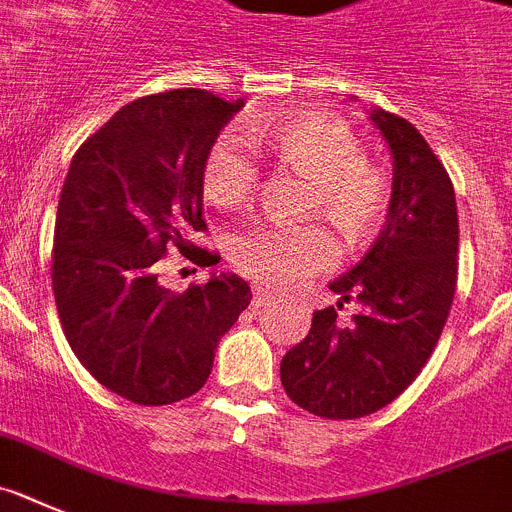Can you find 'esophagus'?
<instances>
[{
    "label": "esophagus",
    "instance_id": "obj_1",
    "mask_svg": "<svg viewBox=\"0 0 512 512\" xmlns=\"http://www.w3.org/2000/svg\"><path fill=\"white\" fill-rule=\"evenodd\" d=\"M273 301V293L265 288V285H255L252 288V308H262Z\"/></svg>",
    "mask_w": 512,
    "mask_h": 512
}]
</instances>
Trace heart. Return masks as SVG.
<instances>
[{
  "label": "heart",
  "instance_id": "1",
  "mask_svg": "<svg viewBox=\"0 0 512 512\" xmlns=\"http://www.w3.org/2000/svg\"><path fill=\"white\" fill-rule=\"evenodd\" d=\"M285 168L311 181L306 214L324 216L349 245L365 242L385 222L390 178L385 168L365 158L357 132L342 119L321 112H293L260 135ZM260 183V168L242 137L224 132L209 147L201 168V193L216 209L247 204ZM329 234L316 224L275 227L260 224L232 239L234 265L267 285H290L334 262Z\"/></svg>",
  "mask_w": 512,
  "mask_h": 512
}]
</instances>
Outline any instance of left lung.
Listing matches in <instances>:
<instances>
[{"label": "left lung", "mask_w": 512, "mask_h": 512, "mask_svg": "<svg viewBox=\"0 0 512 512\" xmlns=\"http://www.w3.org/2000/svg\"><path fill=\"white\" fill-rule=\"evenodd\" d=\"M393 155L388 222L362 260L329 285L362 306L313 313L311 331L280 362L288 398L321 418H362L393 403L439 342L457 290L459 219L454 186L408 119L372 109Z\"/></svg>", "instance_id": "8db88e82"}]
</instances>
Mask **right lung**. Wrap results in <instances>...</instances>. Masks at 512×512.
Wrapping results in <instances>:
<instances>
[{
    "instance_id": "right-lung-1",
    "label": "right lung",
    "mask_w": 512,
    "mask_h": 512,
    "mask_svg": "<svg viewBox=\"0 0 512 512\" xmlns=\"http://www.w3.org/2000/svg\"><path fill=\"white\" fill-rule=\"evenodd\" d=\"M242 104L204 89L142 96L78 147L68 168L50 265L63 334L104 388L137 405L199 393L216 344L252 301L237 275L211 273L183 293L158 283L170 247L216 265L188 234L206 227V153Z\"/></svg>"
}]
</instances>
